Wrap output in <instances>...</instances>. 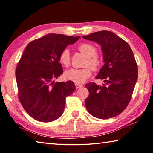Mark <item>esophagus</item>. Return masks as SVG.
I'll return each mask as SVG.
<instances>
[{"label":"esophagus","instance_id":"34e87169","mask_svg":"<svg viewBox=\"0 0 153 153\" xmlns=\"http://www.w3.org/2000/svg\"><path fill=\"white\" fill-rule=\"evenodd\" d=\"M75 85H76V88L77 89V88H81V87H82V86H83L82 85H81V84H76Z\"/></svg>","mask_w":153,"mask_h":153}]
</instances>
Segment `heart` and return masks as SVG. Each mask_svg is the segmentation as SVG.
I'll use <instances>...</instances> for the list:
<instances>
[{
  "instance_id": "obj_1",
  "label": "heart",
  "mask_w": 153,
  "mask_h": 153,
  "mask_svg": "<svg viewBox=\"0 0 153 153\" xmlns=\"http://www.w3.org/2000/svg\"><path fill=\"white\" fill-rule=\"evenodd\" d=\"M78 50L87 58L86 65H89L93 69H97L101 63L100 58L96 55L97 48L88 43H82L78 46ZM59 62L65 67H68L70 64L69 51L67 48L64 49L59 55ZM92 69L87 66L82 69L71 68L67 70L64 74L65 78L74 82L76 84H82L91 76Z\"/></svg>"
}]
</instances>
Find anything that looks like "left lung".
<instances>
[{
  "mask_svg": "<svg viewBox=\"0 0 153 153\" xmlns=\"http://www.w3.org/2000/svg\"><path fill=\"white\" fill-rule=\"evenodd\" d=\"M83 38L101 46L104 65L96 77L104 80L85 85L89 92L85 105L90 115L105 120L118 115L128 105L138 79V66L130 46L109 31L83 36Z\"/></svg>",
  "mask_w": 153,
  "mask_h": 153,
  "instance_id": "8db88e82",
  "label": "left lung"
}]
</instances>
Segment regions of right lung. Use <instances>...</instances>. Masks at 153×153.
Masks as SVG:
<instances>
[{
    "mask_svg": "<svg viewBox=\"0 0 153 153\" xmlns=\"http://www.w3.org/2000/svg\"><path fill=\"white\" fill-rule=\"evenodd\" d=\"M80 36L49 33L25 47L15 75L21 104L31 117L51 122L63 113L65 98L76 90L72 81L55 82L63 74L59 55Z\"/></svg>",
    "mask_w": 153,
    "mask_h": 153,
    "instance_id": "obj_1",
    "label": "right lung"
}]
</instances>
